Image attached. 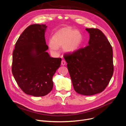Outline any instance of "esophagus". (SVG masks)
Returning a JSON list of instances; mask_svg holds the SVG:
<instances>
[{"label": "esophagus", "instance_id": "1", "mask_svg": "<svg viewBox=\"0 0 126 126\" xmlns=\"http://www.w3.org/2000/svg\"><path fill=\"white\" fill-rule=\"evenodd\" d=\"M65 64H66V62H65V61H64V60H62V61H61V65H63V66H64V65H65Z\"/></svg>", "mask_w": 126, "mask_h": 126}]
</instances>
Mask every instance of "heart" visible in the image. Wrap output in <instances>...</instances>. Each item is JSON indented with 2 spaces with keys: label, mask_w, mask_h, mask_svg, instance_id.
<instances>
[{
  "label": "heart",
  "mask_w": 126,
  "mask_h": 126,
  "mask_svg": "<svg viewBox=\"0 0 126 126\" xmlns=\"http://www.w3.org/2000/svg\"><path fill=\"white\" fill-rule=\"evenodd\" d=\"M83 42V36L79 30L70 27L62 28L53 34L48 46L52 51L56 52L58 47H63L65 52L73 53L79 49Z\"/></svg>",
  "instance_id": "heart-1"
}]
</instances>
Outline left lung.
<instances>
[{
	"label": "left lung",
	"mask_w": 126,
	"mask_h": 126,
	"mask_svg": "<svg viewBox=\"0 0 126 126\" xmlns=\"http://www.w3.org/2000/svg\"><path fill=\"white\" fill-rule=\"evenodd\" d=\"M89 33V46L64 58L75 92L87 96L102 92L113 73L112 48L103 32L86 28Z\"/></svg>",
	"instance_id": "1"
}]
</instances>
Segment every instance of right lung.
Instances as JSON below:
<instances>
[{
	"mask_svg": "<svg viewBox=\"0 0 126 126\" xmlns=\"http://www.w3.org/2000/svg\"><path fill=\"white\" fill-rule=\"evenodd\" d=\"M45 24H33L25 29L16 42L13 53L12 73L17 84L27 95L44 96L53 88V77L61 58L47 52Z\"/></svg>",
	"mask_w": 126,
	"mask_h": 126,
	"instance_id": "add662e5",
	"label": "right lung"
}]
</instances>
